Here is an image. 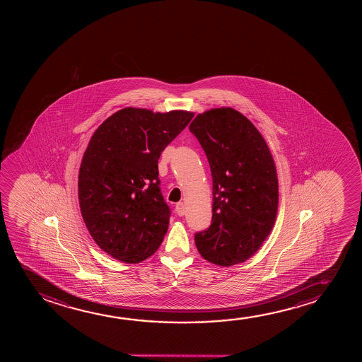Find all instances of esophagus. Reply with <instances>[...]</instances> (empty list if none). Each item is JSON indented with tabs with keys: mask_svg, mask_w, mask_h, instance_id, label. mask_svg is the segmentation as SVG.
Returning <instances> with one entry per match:
<instances>
[{
	"mask_svg": "<svg viewBox=\"0 0 362 362\" xmlns=\"http://www.w3.org/2000/svg\"><path fill=\"white\" fill-rule=\"evenodd\" d=\"M175 211L178 214L179 216H183L185 214V205L184 203H178L175 205Z\"/></svg>",
	"mask_w": 362,
	"mask_h": 362,
	"instance_id": "34e87169",
	"label": "esophagus"
}]
</instances>
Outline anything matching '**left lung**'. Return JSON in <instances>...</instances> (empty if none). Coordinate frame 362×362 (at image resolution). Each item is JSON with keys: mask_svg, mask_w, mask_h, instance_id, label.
Returning <instances> with one entry per match:
<instances>
[{"mask_svg": "<svg viewBox=\"0 0 362 362\" xmlns=\"http://www.w3.org/2000/svg\"><path fill=\"white\" fill-rule=\"evenodd\" d=\"M189 129L213 177L211 225L195 233L197 248L218 266L245 262L267 238L277 215L272 154L252 122L231 107L198 115Z\"/></svg>", "mask_w": 362, "mask_h": 362, "instance_id": "8db88e82", "label": "left lung"}]
</instances>
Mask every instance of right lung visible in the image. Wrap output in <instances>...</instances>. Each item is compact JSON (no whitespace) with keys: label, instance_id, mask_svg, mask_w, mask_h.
Instances as JSON below:
<instances>
[{"label":"right lung","instance_id":"right-lung-1","mask_svg":"<svg viewBox=\"0 0 362 362\" xmlns=\"http://www.w3.org/2000/svg\"><path fill=\"white\" fill-rule=\"evenodd\" d=\"M193 112L119 110L90 139L79 170V204L101 250L127 263L152 256L168 230L158 159Z\"/></svg>","mask_w":362,"mask_h":362}]
</instances>
